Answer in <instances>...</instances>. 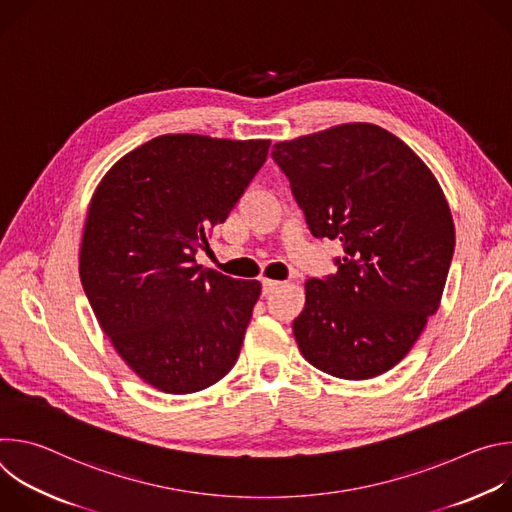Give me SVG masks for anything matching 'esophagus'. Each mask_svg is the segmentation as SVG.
Listing matches in <instances>:
<instances>
[{"instance_id": "1", "label": "esophagus", "mask_w": 512, "mask_h": 512, "mask_svg": "<svg viewBox=\"0 0 512 512\" xmlns=\"http://www.w3.org/2000/svg\"><path fill=\"white\" fill-rule=\"evenodd\" d=\"M279 285V281H273V279H267V277H263L261 279V287H263V296H269L271 291L275 289Z\"/></svg>"}]
</instances>
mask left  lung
I'll return each mask as SVG.
<instances>
[{
    "label": "left lung",
    "instance_id": "left-lung-1",
    "mask_svg": "<svg viewBox=\"0 0 512 512\" xmlns=\"http://www.w3.org/2000/svg\"><path fill=\"white\" fill-rule=\"evenodd\" d=\"M314 237L344 255L308 279L294 336L316 369L373 379L405 358L442 302L456 233L425 162L373 123H342L273 145Z\"/></svg>",
    "mask_w": 512,
    "mask_h": 512
}]
</instances>
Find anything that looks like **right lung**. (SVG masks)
Masks as SVG:
<instances>
[{
  "instance_id": "1",
  "label": "right lung",
  "mask_w": 512,
  "mask_h": 512,
  "mask_svg": "<svg viewBox=\"0 0 512 512\" xmlns=\"http://www.w3.org/2000/svg\"><path fill=\"white\" fill-rule=\"evenodd\" d=\"M269 139L168 133L103 176L83 229L79 273L127 367L172 395L221 381L239 358L261 283L196 265V251L263 166Z\"/></svg>"
}]
</instances>
